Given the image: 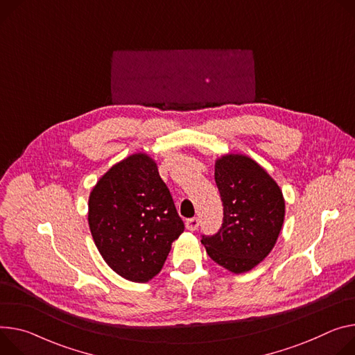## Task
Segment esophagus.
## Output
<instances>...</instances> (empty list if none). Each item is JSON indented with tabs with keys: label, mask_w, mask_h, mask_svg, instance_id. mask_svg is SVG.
I'll list each match as a JSON object with an SVG mask.
<instances>
[{
	"label": "esophagus",
	"mask_w": 355,
	"mask_h": 355,
	"mask_svg": "<svg viewBox=\"0 0 355 355\" xmlns=\"http://www.w3.org/2000/svg\"><path fill=\"white\" fill-rule=\"evenodd\" d=\"M185 227L188 231H197L200 227V219L198 218H191L185 222Z\"/></svg>",
	"instance_id": "esophagus-1"
}]
</instances>
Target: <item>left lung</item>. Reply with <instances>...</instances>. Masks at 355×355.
<instances>
[{"mask_svg": "<svg viewBox=\"0 0 355 355\" xmlns=\"http://www.w3.org/2000/svg\"><path fill=\"white\" fill-rule=\"evenodd\" d=\"M215 182L223 205V223L201 242L211 259L232 273H245L270 253L284 220V198L268 171L243 154L215 161Z\"/></svg>", "mask_w": 355, "mask_h": 355, "instance_id": "obj_1", "label": "left lung"}]
</instances>
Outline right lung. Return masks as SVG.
<instances>
[{"mask_svg": "<svg viewBox=\"0 0 355 355\" xmlns=\"http://www.w3.org/2000/svg\"><path fill=\"white\" fill-rule=\"evenodd\" d=\"M87 220L105 262L136 283L159 273L185 228L155 161L146 153L128 155L99 178L89 196Z\"/></svg>", "mask_w": 355, "mask_h": 355, "instance_id": "add662e5", "label": "right lung"}]
</instances>
